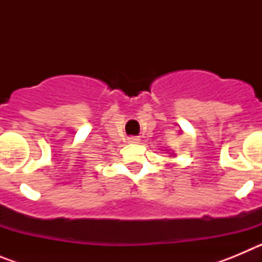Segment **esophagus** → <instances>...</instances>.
<instances>
[{
    "label": "esophagus",
    "instance_id": "obj_1",
    "mask_svg": "<svg viewBox=\"0 0 262 262\" xmlns=\"http://www.w3.org/2000/svg\"><path fill=\"white\" fill-rule=\"evenodd\" d=\"M127 140H128V143H133V144H138V143H140V139H139L138 136H131V138H128Z\"/></svg>",
    "mask_w": 262,
    "mask_h": 262
}]
</instances>
